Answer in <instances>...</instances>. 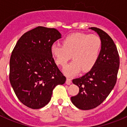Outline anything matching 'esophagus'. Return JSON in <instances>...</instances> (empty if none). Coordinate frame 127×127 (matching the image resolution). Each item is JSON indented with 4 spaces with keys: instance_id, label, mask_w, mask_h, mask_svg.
<instances>
[{
    "instance_id": "1",
    "label": "esophagus",
    "mask_w": 127,
    "mask_h": 127,
    "mask_svg": "<svg viewBox=\"0 0 127 127\" xmlns=\"http://www.w3.org/2000/svg\"><path fill=\"white\" fill-rule=\"evenodd\" d=\"M72 83V80L70 78H69V77H67V80H66V84L67 85H70Z\"/></svg>"
}]
</instances>
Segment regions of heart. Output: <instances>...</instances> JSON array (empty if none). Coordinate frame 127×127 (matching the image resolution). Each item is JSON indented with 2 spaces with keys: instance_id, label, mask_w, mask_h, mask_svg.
<instances>
[{
  "instance_id": "1",
  "label": "heart",
  "mask_w": 127,
  "mask_h": 127,
  "mask_svg": "<svg viewBox=\"0 0 127 127\" xmlns=\"http://www.w3.org/2000/svg\"><path fill=\"white\" fill-rule=\"evenodd\" d=\"M102 48L101 39L98 35L73 33L66 37L62 45L54 43L51 52L58 65L65 67L71 58L73 61L64 70L67 76L89 71L95 65Z\"/></svg>"
}]
</instances>
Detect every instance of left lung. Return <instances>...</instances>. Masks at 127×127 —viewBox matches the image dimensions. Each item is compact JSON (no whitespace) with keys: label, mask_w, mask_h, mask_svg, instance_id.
Listing matches in <instances>:
<instances>
[{"label":"left lung","mask_w":127,"mask_h":127,"mask_svg":"<svg viewBox=\"0 0 127 127\" xmlns=\"http://www.w3.org/2000/svg\"><path fill=\"white\" fill-rule=\"evenodd\" d=\"M90 29L98 34L102 48L92 69L82 77L72 79L79 90L77 95L71 97V101L82 110L92 109L104 101L116 84L120 66L117 48L111 37L101 29Z\"/></svg>","instance_id":"8db88e82"}]
</instances>
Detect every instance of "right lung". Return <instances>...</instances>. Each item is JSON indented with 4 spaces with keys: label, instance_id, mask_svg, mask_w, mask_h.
Segmentation results:
<instances>
[{
    "label": "right lung",
    "instance_id": "right-lung-1",
    "mask_svg": "<svg viewBox=\"0 0 127 127\" xmlns=\"http://www.w3.org/2000/svg\"><path fill=\"white\" fill-rule=\"evenodd\" d=\"M60 38L57 29L39 26L25 33L12 51L10 83L18 98L28 107L45 106L55 87L65 82L51 52V45Z\"/></svg>",
    "mask_w": 127,
    "mask_h": 127
}]
</instances>
